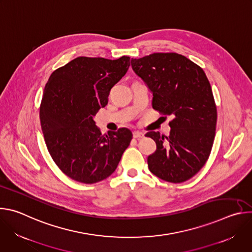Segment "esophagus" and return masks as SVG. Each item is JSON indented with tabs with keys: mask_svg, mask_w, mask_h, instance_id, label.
<instances>
[{
	"mask_svg": "<svg viewBox=\"0 0 252 252\" xmlns=\"http://www.w3.org/2000/svg\"><path fill=\"white\" fill-rule=\"evenodd\" d=\"M132 135H133V137H134V138H136V139H139V138H142L143 136H145V133L141 132V131H137V130H134V131L132 132Z\"/></svg>",
	"mask_w": 252,
	"mask_h": 252,
	"instance_id": "34e87169",
	"label": "esophagus"
}]
</instances>
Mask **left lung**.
Here are the masks:
<instances>
[{
  "label": "left lung",
  "mask_w": 252,
  "mask_h": 252,
  "mask_svg": "<svg viewBox=\"0 0 252 252\" xmlns=\"http://www.w3.org/2000/svg\"><path fill=\"white\" fill-rule=\"evenodd\" d=\"M130 63L153 94L154 109L172 117L168 136L146 134L157 143L149 168L162 181L184 183L205 164L213 145L218 113L210 84L200 66L175 53H155Z\"/></svg>",
  "instance_id": "8db88e82"
}]
</instances>
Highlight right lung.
<instances>
[{"mask_svg":"<svg viewBox=\"0 0 252 252\" xmlns=\"http://www.w3.org/2000/svg\"><path fill=\"white\" fill-rule=\"evenodd\" d=\"M129 64L126 56L79 57L56 69L45 87L40 120L46 145L60 169L76 182L92 185L109 177L129 146L128 128L102 135L94 120Z\"/></svg>","mask_w":252,"mask_h":252,"instance_id":"obj_1","label":"right lung"}]
</instances>
